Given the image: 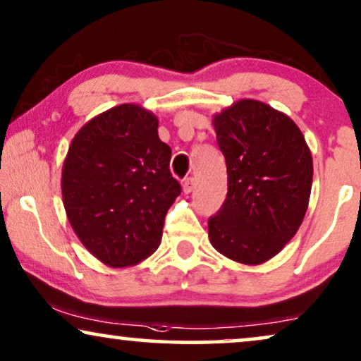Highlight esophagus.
Instances as JSON below:
<instances>
[{"label":"esophagus","mask_w":361,"mask_h":361,"mask_svg":"<svg viewBox=\"0 0 361 361\" xmlns=\"http://www.w3.org/2000/svg\"><path fill=\"white\" fill-rule=\"evenodd\" d=\"M195 190V178H185L183 180V191L186 195L191 193V191Z\"/></svg>","instance_id":"obj_1"}]
</instances>
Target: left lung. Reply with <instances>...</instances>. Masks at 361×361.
Here are the masks:
<instances>
[{"label":"left lung","instance_id":"left-lung-1","mask_svg":"<svg viewBox=\"0 0 361 361\" xmlns=\"http://www.w3.org/2000/svg\"><path fill=\"white\" fill-rule=\"evenodd\" d=\"M228 168V195L209 218V241L231 261L259 266L295 236L309 208L314 163L286 114L241 99L213 117Z\"/></svg>","mask_w":361,"mask_h":361}]
</instances>
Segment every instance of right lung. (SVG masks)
<instances>
[{"mask_svg":"<svg viewBox=\"0 0 361 361\" xmlns=\"http://www.w3.org/2000/svg\"><path fill=\"white\" fill-rule=\"evenodd\" d=\"M158 118L137 104L95 115L62 165V203L84 247L109 267L145 261L161 243L166 211L181 193Z\"/></svg>","mask_w":361,"mask_h":361,"instance_id":"add662e5","label":"right lung"}]
</instances>
